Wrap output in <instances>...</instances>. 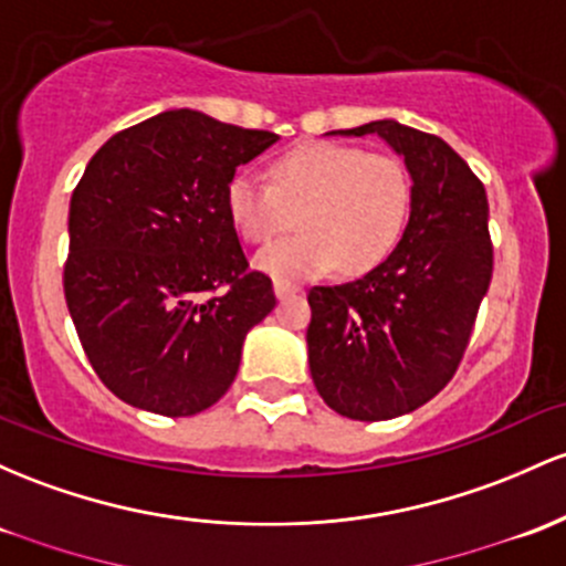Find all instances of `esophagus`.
Masks as SVG:
<instances>
[{
	"instance_id": "obj_1",
	"label": "esophagus",
	"mask_w": 566,
	"mask_h": 566,
	"mask_svg": "<svg viewBox=\"0 0 566 566\" xmlns=\"http://www.w3.org/2000/svg\"><path fill=\"white\" fill-rule=\"evenodd\" d=\"M273 293H276L279 301H284V297H293L297 293V287L287 282H273Z\"/></svg>"
}]
</instances>
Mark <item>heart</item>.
Segmentation results:
<instances>
[{"instance_id":"b5f03b06","label":"heart","mask_w":566,"mask_h":566,"mask_svg":"<svg viewBox=\"0 0 566 566\" xmlns=\"http://www.w3.org/2000/svg\"><path fill=\"white\" fill-rule=\"evenodd\" d=\"M271 185L233 174L226 209L235 233L265 244L295 214L303 233L258 254L254 265L276 282H306L338 265L346 276L370 273L389 258L411 214V177L389 153L335 142H301L269 166Z\"/></svg>"}]
</instances>
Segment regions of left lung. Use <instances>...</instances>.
I'll return each mask as SVG.
<instances>
[{"label": "left lung", "instance_id": "left-lung-1", "mask_svg": "<svg viewBox=\"0 0 566 566\" xmlns=\"http://www.w3.org/2000/svg\"><path fill=\"white\" fill-rule=\"evenodd\" d=\"M378 134L411 174V217L397 250L357 282L308 290V368L335 413L384 421L432 400L457 374L492 282L483 182L440 136L397 120Z\"/></svg>", "mask_w": 566, "mask_h": 566}]
</instances>
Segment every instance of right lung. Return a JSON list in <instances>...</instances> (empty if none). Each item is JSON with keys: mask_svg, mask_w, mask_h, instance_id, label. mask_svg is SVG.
Segmentation results:
<instances>
[{"mask_svg": "<svg viewBox=\"0 0 566 566\" xmlns=\"http://www.w3.org/2000/svg\"><path fill=\"white\" fill-rule=\"evenodd\" d=\"M276 139L169 109L112 136L85 166L64 295L93 370L128 406L207 411L239 374L247 333L276 306L226 209L235 169Z\"/></svg>", "mask_w": 566, "mask_h": 566, "instance_id": "add662e5", "label": "right lung"}]
</instances>
